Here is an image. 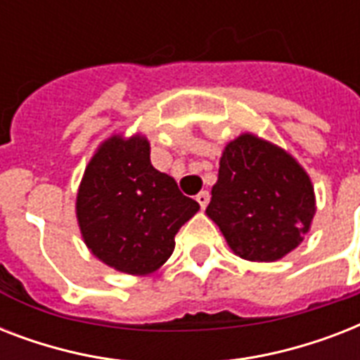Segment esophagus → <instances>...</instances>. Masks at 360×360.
<instances>
[{
	"instance_id": "1",
	"label": "esophagus",
	"mask_w": 360,
	"mask_h": 360,
	"mask_svg": "<svg viewBox=\"0 0 360 360\" xmlns=\"http://www.w3.org/2000/svg\"><path fill=\"white\" fill-rule=\"evenodd\" d=\"M196 200H198V203H200V207L205 209V207H207L209 200H211V196H209V192H207V191H202V192H200V194H198V196H196Z\"/></svg>"
}]
</instances>
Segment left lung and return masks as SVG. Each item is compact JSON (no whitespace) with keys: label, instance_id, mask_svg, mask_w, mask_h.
<instances>
[{"label":"left lung","instance_id":"obj_1","mask_svg":"<svg viewBox=\"0 0 360 360\" xmlns=\"http://www.w3.org/2000/svg\"><path fill=\"white\" fill-rule=\"evenodd\" d=\"M205 213L248 262H276L310 230L312 181L282 147L245 132L224 147Z\"/></svg>","mask_w":360,"mask_h":360}]
</instances>
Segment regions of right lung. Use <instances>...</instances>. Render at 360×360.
Wrapping results in <instances>:
<instances>
[{
  "label": "right lung",
  "instance_id": "right-lung-1",
  "mask_svg": "<svg viewBox=\"0 0 360 360\" xmlns=\"http://www.w3.org/2000/svg\"><path fill=\"white\" fill-rule=\"evenodd\" d=\"M174 177L153 168L146 136H110L95 151L76 196L82 237L95 257L127 274L168 262L175 233L198 213Z\"/></svg>",
  "mask_w": 360,
  "mask_h": 360
}]
</instances>
